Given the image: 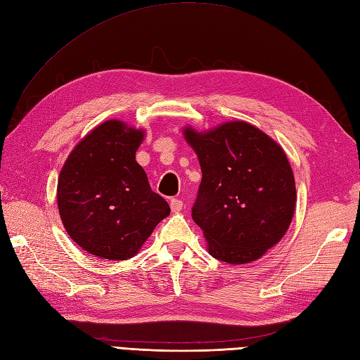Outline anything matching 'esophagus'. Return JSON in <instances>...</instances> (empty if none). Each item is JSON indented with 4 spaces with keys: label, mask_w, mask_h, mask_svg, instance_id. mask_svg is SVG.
<instances>
[{
    "label": "esophagus",
    "mask_w": 360,
    "mask_h": 360,
    "mask_svg": "<svg viewBox=\"0 0 360 360\" xmlns=\"http://www.w3.org/2000/svg\"><path fill=\"white\" fill-rule=\"evenodd\" d=\"M182 206H184V203H182V200H179V198H172L170 200V209H172V212H181L182 210Z\"/></svg>",
    "instance_id": "34e87169"
}]
</instances>
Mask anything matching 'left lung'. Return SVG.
<instances>
[{"label": "left lung", "mask_w": 360, "mask_h": 360, "mask_svg": "<svg viewBox=\"0 0 360 360\" xmlns=\"http://www.w3.org/2000/svg\"><path fill=\"white\" fill-rule=\"evenodd\" d=\"M198 157L202 184L191 217L209 254L249 264L282 240L295 212L297 190L282 146L246 122L209 131L184 129Z\"/></svg>", "instance_id": "left-lung-1"}]
</instances>
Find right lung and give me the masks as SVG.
<instances>
[{"mask_svg": "<svg viewBox=\"0 0 360 360\" xmlns=\"http://www.w3.org/2000/svg\"><path fill=\"white\" fill-rule=\"evenodd\" d=\"M143 130L108 120L71 151L58 179V207L66 233L90 255L135 257L170 214L135 160Z\"/></svg>", "mask_w": 360, "mask_h": 360, "instance_id": "right-lung-1", "label": "right lung"}]
</instances>
